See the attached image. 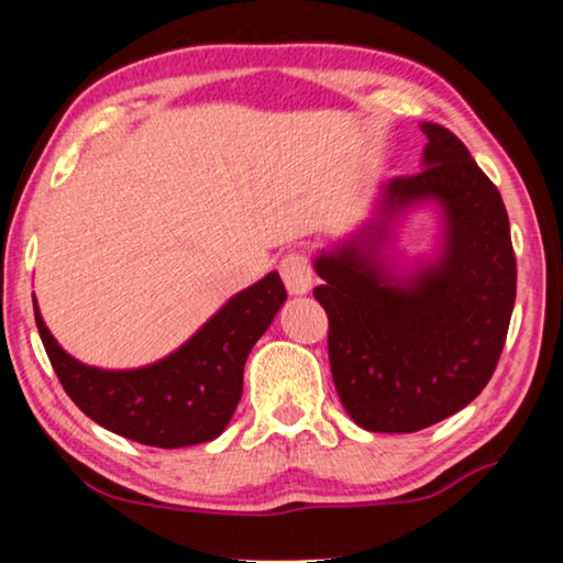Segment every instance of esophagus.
<instances>
[{
    "label": "esophagus",
    "mask_w": 563,
    "mask_h": 563,
    "mask_svg": "<svg viewBox=\"0 0 563 563\" xmlns=\"http://www.w3.org/2000/svg\"><path fill=\"white\" fill-rule=\"evenodd\" d=\"M279 274L289 295H307L312 289V268L302 253H287L279 261Z\"/></svg>",
    "instance_id": "1"
}]
</instances>
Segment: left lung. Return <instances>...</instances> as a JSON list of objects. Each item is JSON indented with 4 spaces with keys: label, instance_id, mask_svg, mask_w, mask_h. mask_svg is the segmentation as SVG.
Segmentation results:
<instances>
[{
    "label": "left lung",
    "instance_id": "obj_1",
    "mask_svg": "<svg viewBox=\"0 0 563 563\" xmlns=\"http://www.w3.org/2000/svg\"><path fill=\"white\" fill-rule=\"evenodd\" d=\"M422 172L379 184L374 212L312 266L338 397L372 433H415L464 410L495 374L515 305L503 197L451 130L422 122ZM437 207L434 256L396 266L401 220Z\"/></svg>",
    "mask_w": 563,
    "mask_h": 563
}]
</instances>
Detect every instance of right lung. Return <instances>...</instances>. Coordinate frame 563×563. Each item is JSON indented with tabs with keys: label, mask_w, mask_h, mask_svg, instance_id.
I'll return each mask as SVG.
<instances>
[{
	"label": "right lung",
	"mask_w": 563,
	"mask_h": 563,
	"mask_svg": "<svg viewBox=\"0 0 563 563\" xmlns=\"http://www.w3.org/2000/svg\"><path fill=\"white\" fill-rule=\"evenodd\" d=\"M287 289L279 274L238 291L168 356L137 368L81 364L60 349L35 302V325L53 372L76 407L99 426L156 449H184L214 441L228 428L243 395L245 358Z\"/></svg>",
	"instance_id": "1"
}]
</instances>
